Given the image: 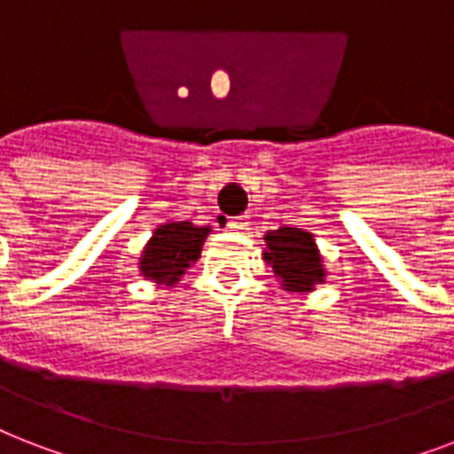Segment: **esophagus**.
Wrapping results in <instances>:
<instances>
[{
	"label": "esophagus",
	"instance_id": "obj_1",
	"mask_svg": "<svg viewBox=\"0 0 454 454\" xmlns=\"http://www.w3.org/2000/svg\"><path fill=\"white\" fill-rule=\"evenodd\" d=\"M226 226L231 228V231H245V228L249 226V221L247 216H231Z\"/></svg>",
	"mask_w": 454,
	"mask_h": 454
}]
</instances>
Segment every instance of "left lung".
Instances as JSON below:
<instances>
[{
	"mask_svg": "<svg viewBox=\"0 0 454 454\" xmlns=\"http://www.w3.org/2000/svg\"><path fill=\"white\" fill-rule=\"evenodd\" d=\"M266 252L263 262L269 263L276 278L287 292H310L325 283L323 256L309 231L283 226L263 235Z\"/></svg>",
	"mask_w": 454,
	"mask_h": 454,
	"instance_id": "1",
	"label": "left lung"
}]
</instances>
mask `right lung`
<instances>
[{"label":"right lung","mask_w":454,"mask_h":454,"mask_svg":"<svg viewBox=\"0 0 454 454\" xmlns=\"http://www.w3.org/2000/svg\"><path fill=\"white\" fill-rule=\"evenodd\" d=\"M212 233L209 226H192L191 221L162 223L145 245L138 269L141 276L157 285L171 287L200 259L202 242Z\"/></svg>","instance_id":"1"}]
</instances>
